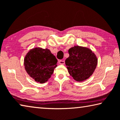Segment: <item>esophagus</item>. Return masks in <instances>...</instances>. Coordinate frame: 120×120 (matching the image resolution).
Listing matches in <instances>:
<instances>
[{"instance_id": "1", "label": "esophagus", "mask_w": 120, "mask_h": 120, "mask_svg": "<svg viewBox=\"0 0 120 120\" xmlns=\"http://www.w3.org/2000/svg\"><path fill=\"white\" fill-rule=\"evenodd\" d=\"M58 63L60 64H62V65H64L65 64V61L63 60H60L58 61Z\"/></svg>"}]
</instances>
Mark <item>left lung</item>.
Listing matches in <instances>:
<instances>
[{"label": "left lung", "instance_id": "1", "mask_svg": "<svg viewBox=\"0 0 120 120\" xmlns=\"http://www.w3.org/2000/svg\"><path fill=\"white\" fill-rule=\"evenodd\" d=\"M69 57L65 64L69 73L75 81L82 82L93 75L98 64V58L91 49L76 45L69 49Z\"/></svg>", "mask_w": 120, "mask_h": 120}]
</instances>
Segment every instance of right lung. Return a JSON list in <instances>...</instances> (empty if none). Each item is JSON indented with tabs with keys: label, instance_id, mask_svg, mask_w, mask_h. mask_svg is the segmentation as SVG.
<instances>
[{
	"label": "right lung",
	"instance_id": "1",
	"mask_svg": "<svg viewBox=\"0 0 120 120\" xmlns=\"http://www.w3.org/2000/svg\"><path fill=\"white\" fill-rule=\"evenodd\" d=\"M57 60L48 49L36 47L30 49L24 58L27 73L37 82H47L57 67Z\"/></svg>",
	"mask_w": 120,
	"mask_h": 120
}]
</instances>
